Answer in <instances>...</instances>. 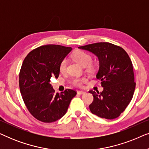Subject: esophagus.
Returning <instances> with one entry per match:
<instances>
[{
	"mask_svg": "<svg viewBox=\"0 0 149 149\" xmlns=\"http://www.w3.org/2000/svg\"><path fill=\"white\" fill-rule=\"evenodd\" d=\"M77 93H78L79 94H85L86 92L84 91H77Z\"/></svg>",
	"mask_w": 149,
	"mask_h": 149,
	"instance_id": "obj_1",
	"label": "esophagus"
}]
</instances>
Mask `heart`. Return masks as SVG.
<instances>
[{"instance_id":"heart-1","label":"heart","mask_w":149,"mask_h":149,"mask_svg":"<svg viewBox=\"0 0 149 149\" xmlns=\"http://www.w3.org/2000/svg\"><path fill=\"white\" fill-rule=\"evenodd\" d=\"M72 58L83 66H86L87 65H89L91 62V60H92V58H91L90 54L81 50L77 51V52L73 53L72 55ZM67 64H68V62H67L66 58L63 59L61 61L60 65H59V70H60V72L64 73L66 72ZM85 81H86V79L84 78V77H73L71 79V83L74 85V86L81 87L82 86L83 82H85Z\"/></svg>"}]
</instances>
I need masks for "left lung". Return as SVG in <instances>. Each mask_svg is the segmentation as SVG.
<instances>
[{
    "instance_id": "8db88e82",
    "label": "left lung",
    "mask_w": 149,
    "mask_h": 149,
    "mask_svg": "<svg viewBox=\"0 0 149 149\" xmlns=\"http://www.w3.org/2000/svg\"><path fill=\"white\" fill-rule=\"evenodd\" d=\"M95 54L99 60L96 78L104 90H90L93 100L90 111L101 118L113 119L120 116L131 102L136 87L133 65L127 52L121 47L107 42L79 47Z\"/></svg>"
}]
</instances>
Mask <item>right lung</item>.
Returning a JSON list of instances; mask_svg holds the SVG:
<instances>
[{
    "instance_id": "obj_1",
    "label": "right lung",
    "mask_w": 149,
    "mask_h": 149,
    "mask_svg": "<svg viewBox=\"0 0 149 149\" xmlns=\"http://www.w3.org/2000/svg\"><path fill=\"white\" fill-rule=\"evenodd\" d=\"M72 49L58 45L38 47L22 63L19 75L20 92L28 111L38 121L52 123L60 119L77 94L70 89L56 93L50 84L52 77H59L60 63Z\"/></svg>"
}]
</instances>
